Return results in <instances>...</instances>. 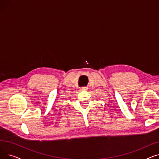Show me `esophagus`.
I'll list each match as a JSON object with an SVG mask.
<instances>
[{
    "instance_id": "34e87169",
    "label": "esophagus",
    "mask_w": 159,
    "mask_h": 159,
    "mask_svg": "<svg viewBox=\"0 0 159 159\" xmlns=\"http://www.w3.org/2000/svg\"><path fill=\"white\" fill-rule=\"evenodd\" d=\"M80 89H81V90H87V89H88V87H86V86H83V87L80 88Z\"/></svg>"
}]
</instances>
